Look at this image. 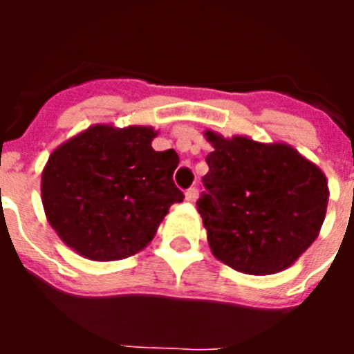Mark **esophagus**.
<instances>
[{"mask_svg":"<svg viewBox=\"0 0 354 354\" xmlns=\"http://www.w3.org/2000/svg\"><path fill=\"white\" fill-rule=\"evenodd\" d=\"M196 198H198V189L196 187H189L186 192V200L193 204V202H196Z\"/></svg>","mask_w":354,"mask_h":354,"instance_id":"esophagus-1","label":"esophagus"}]
</instances>
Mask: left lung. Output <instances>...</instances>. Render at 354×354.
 I'll return each mask as SVG.
<instances>
[{"instance_id":"8db88e82","label":"left lung","mask_w":354,"mask_h":354,"mask_svg":"<svg viewBox=\"0 0 354 354\" xmlns=\"http://www.w3.org/2000/svg\"><path fill=\"white\" fill-rule=\"evenodd\" d=\"M207 189L196 202L212 255L246 274L287 270L317 239L330 187L321 168L289 143L225 138L207 129Z\"/></svg>"}]
</instances>
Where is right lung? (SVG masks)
<instances>
[{
  "label": "right lung",
  "instance_id": "1",
  "mask_svg": "<svg viewBox=\"0 0 354 354\" xmlns=\"http://www.w3.org/2000/svg\"><path fill=\"white\" fill-rule=\"evenodd\" d=\"M156 136L150 126L95 124L51 152L40 180L44 212L81 257L109 262L142 252L183 202L174 184L179 156L156 152Z\"/></svg>",
  "mask_w": 354,
  "mask_h": 354
}]
</instances>
